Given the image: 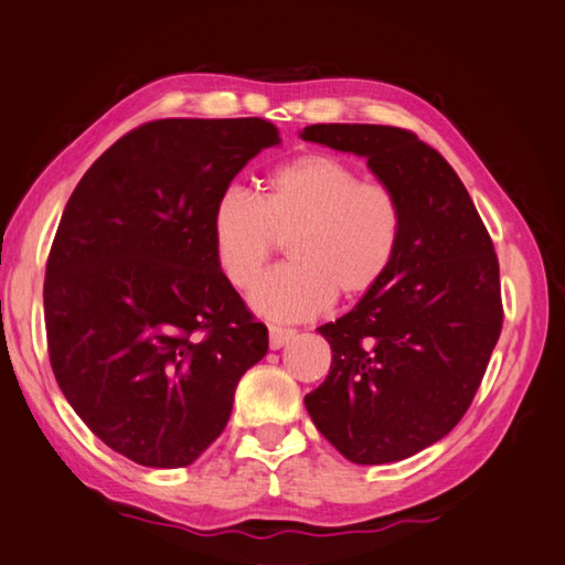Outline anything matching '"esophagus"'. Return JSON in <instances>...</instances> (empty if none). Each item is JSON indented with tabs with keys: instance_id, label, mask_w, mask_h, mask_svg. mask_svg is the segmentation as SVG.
<instances>
[{
	"instance_id": "esophagus-1",
	"label": "esophagus",
	"mask_w": 565,
	"mask_h": 565,
	"mask_svg": "<svg viewBox=\"0 0 565 565\" xmlns=\"http://www.w3.org/2000/svg\"><path fill=\"white\" fill-rule=\"evenodd\" d=\"M294 335H296L294 328L269 326V345H271V351H279V348H284L286 343H289Z\"/></svg>"
}]
</instances>
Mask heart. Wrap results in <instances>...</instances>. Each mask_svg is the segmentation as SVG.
<instances>
[{"label":"heart","mask_w":565,"mask_h":565,"mask_svg":"<svg viewBox=\"0 0 565 565\" xmlns=\"http://www.w3.org/2000/svg\"><path fill=\"white\" fill-rule=\"evenodd\" d=\"M405 214L383 182L328 152H306L276 168L259 200L230 188L210 217L212 254L234 289L249 291L289 247L291 264L266 276L254 309L276 321H301L333 299L351 303L381 286L403 249Z\"/></svg>","instance_id":"1"}]
</instances>
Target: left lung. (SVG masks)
Listing matches in <instances>:
<instances>
[{
    "label": "left lung",
    "mask_w": 565,
    "mask_h": 565,
    "mask_svg": "<svg viewBox=\"0 0 565 565\" xmlns=\"http://www.w3.org/2000/svg\"><path fill=\"white\" fill-rule=\"evenodd\" d=\"M303 140L367 158L405 214L387 279L335 323L331 371L306 409L355 465L417 455L471 405L504 323L499 259L452 166L413 130L316 122Z\"/></svg>",
    "instance_id": "obj_1"
}]
</instances>
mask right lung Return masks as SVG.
<instances>
[{"label": "right lung", "mask_w": 565, "mask_h": 565, "mask_svg": "<svg viewBox=\"0 0 565 565\" xmlns=\"http://www.w3.org/2000/svg\"><path fill=\"white\" fill-rule=\"evenodd\" d=\"M264 118L142 122L66 202L44 279L51 371L90 433L142 467H188L227 427L266 326L217 269L214 202L264 148Z\"/></svg>", "instance_id": "add662e5"}]
</instances>
